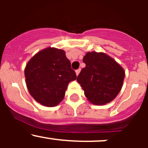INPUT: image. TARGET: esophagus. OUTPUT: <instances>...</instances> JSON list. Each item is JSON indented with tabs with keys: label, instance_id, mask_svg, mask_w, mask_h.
Returning a JSON list of instances; mask_svg holds the SVG:
<instances>
[{
	"label": "esophagus",
	"instance_id": "obj_1",
	"mask_svg": "<svg viewBox=\"0 0 148 148\" xmlns=\"http://www.w3.org/2000/svg\"><path fill=\"white\" fill-rule=\"evenodd\" d=\"M80 71H81V69H78L76 70L75 71H76V74H77V76L79 75V74Z\"/></svg>",
	"mask_w": 148,
	"mask_h": 148
}]
</instances>
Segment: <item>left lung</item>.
Listing matches in <instances>:
<instances>
[{"label":"left lung","mask_w":148,"mask_h":148,"mask_svg":"<svg viewBox=\"0 0 148 148\" xmlns=\"http://www.w3.org/2000/svg\"><path fill=\"white\" fill-rule=\"evenodd\" d=\"M83 62L86 66L77 81L88 100L97 105L112 102L122 89L125 75L123 68L102 52H87Z\"/></svg>","instance_id":"8db88e82"}]
</instances>
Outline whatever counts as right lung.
Instances as JSON below:
<instances>
[{
  "label": "right lung",
  "mask_w": 148,
  "mask_h": 148,
  "mask_svg": "<svg viewBox=\"0 0 148 148\" xmlns=\"http://www.w3.org/2000/svg\"><path fill=\"white\" fill-rule=\"evenodd\" d=\"M24 74L30 95L49 107L63 100L69 83L77 79L64 51L51 47L36 53L28 61Z\"/></svg>",
  "instance_id": "right-lung-1"
}]
</instances>
